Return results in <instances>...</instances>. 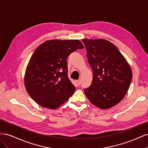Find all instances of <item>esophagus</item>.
I'll return each instance as SVG.
<instances>
[{
	"instance_id": "1",
	"label": "esophagus",
	"mask_w": 148,
	"mask_h": 148,
	"mask_svg": "<svg viewBox=\"0 0 148 148\" xmlns=\"http://www.w3.org/2000/svg\"><path fill=\"white\" fill-rule=\"evenodd\" d=\"M76 83H77L78 86H79V85L80 84V81H79V80H76Z\"/></svg>"
}]
</instances>
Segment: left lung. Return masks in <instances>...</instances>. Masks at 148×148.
I'll use <instances>...</instances> for the list:
<instances>
[{
	"label": "left lung",
	"mask_w": 148,
	"mask_h": 148,
	"mask_svg": "<svg viewBox=\"0 0 148 148\" xmlns=\"http://www.w3.org/2000/svg\"><path fill=\"white\" fill-rule=\"evenodd\" d=\"M93 77L84 92L92 104L109 109L122 101L132 79V70L117 47L104 39H83Z\"/></svg>",
	"instance_id": "obj_1"
}]
</instances>
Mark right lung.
<instances>
[{
    "label": "right lung",
    "mask_w": 148,
    "mask_h": 148,
    "mask_svg": "<svg viewBox=\"0 0 148 148\" xmlns=\"http://www.w3.org/2000/svg\"><path fill=\"white\" fill-rule=\"evenodd\" d=\"M84 46L78 39H53L35 49L25 71L26 91L39 105L56 109L73 95L76 88L68 77L66 59Z\"/></svg>",
    "instance_id": "add662e5"
}]
</instances>
